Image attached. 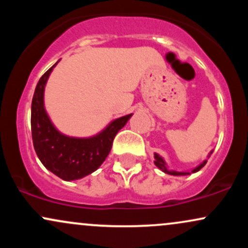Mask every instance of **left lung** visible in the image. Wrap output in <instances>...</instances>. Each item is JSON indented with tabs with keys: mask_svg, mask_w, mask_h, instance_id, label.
<instances>
[{
	"mask_svg": "<svg viewBox=\"0 0 248 248\" xmlns=\"http://www.w3.org/2000/svg\"><path fill=\"white\" fill-rule=\"evenodd\" d=\"M154 157H155V161H154V163H155V166L157 167V168H160V169H161L163 172L169 173V175H173V176H184V175H189V173H190V172L176 171V170H171V169H169V168H167L166 162H164L163 158H162L160 155H157V154H155V156H154ZM206 162H207V161H204L203 163L201 164V166H198L197 168H195V169L192 170V172H197V171H199V170H201L202 168L205 166Z\"/></svg>",
	"mask_w": 248,
	"mask_h": 248,
	"instance_id": "8db88e82",
	"label": "left lung"
}]
</instances>
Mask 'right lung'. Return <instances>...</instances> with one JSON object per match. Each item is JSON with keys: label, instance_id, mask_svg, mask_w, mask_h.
Segmentation results:
<instances>
[{"label": "right lung", "instance_id": "1", "mask_svg": "<svg viewBox=\"0 0 248 248\" xmlns=\"http://www.w3.org/2000/svg\"><path fill=\"white\" fill-rule=\"evenodd\" d=\"M57 62L41 77L36 86L31 104V134L33 148L44 167L64 181H73L90 175L101 166L110 152L115 135L132 114L116 119L93 138L62 135L51 124L43 101L45 84Z\"/></svg>", "mask_w": 248, "mask_h": 248}]
</instances>
